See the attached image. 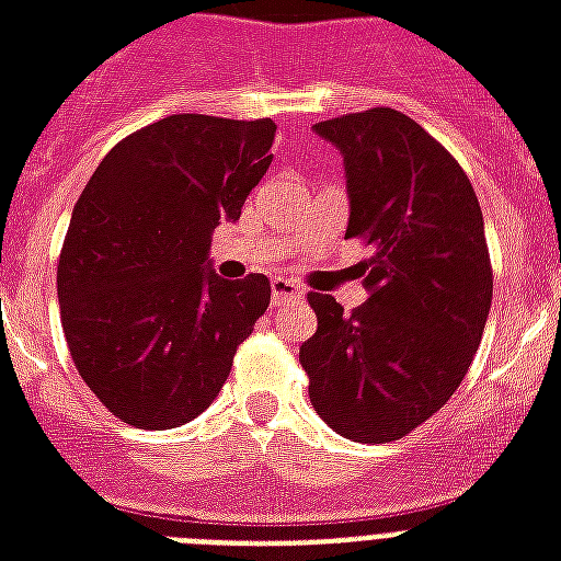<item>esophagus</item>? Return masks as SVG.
I'll return each instance as SVG.
<instances>
[{"mask_svg":"<svg viewBox=\"0 0 561 561\" xmlns=\"http://www.w3.org/2000/svg\"><path fill=\"white\" fill-rule=\"evenodd\" d=\"M299 297H302V294H299V288L290 279H273L271 282L273 306H282V302H294V299H299Z\"/></svg>","mask_w":561,"mask_h":561,"instance_id":"esophagus-1","label":"esophagus"}]
</instances>
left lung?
I'll list each match as a JSON object with an SVG mask.
<instances>
[{
  "label": "left lung",
  "instance_id": "8db88e82",
  "mask_svg": "<svg viewBox=\"0 0 561 561\" xmlns=\"http://www.w3.org/2000/svg\"><path fill=\"white\" fill-rule=\"evenodd\" d=\"M314 130L343 153L350 227L373 255L352 314L308 294L317 332L299 346L308 396L352 443H390L451 399L492 306L483 211L466 171L425 127L373 107Z\"/></svg>",
  "mask_w": 561,
  "mask_h": 561
}]
</instances>
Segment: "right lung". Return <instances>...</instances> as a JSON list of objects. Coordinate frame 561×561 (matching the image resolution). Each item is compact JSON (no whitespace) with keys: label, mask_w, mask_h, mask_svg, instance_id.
I'll list each match as a JSON object with an SVG mask.
<instances>
[{"label":"right lung","mask_w":561,"mask_h":561,"mask_svg":"<svg viewBox=\"0 0 561 561\" xmlns=\"http://www.w3.org/2000/svg\"><path fill=\"white\" fill-rule=\"evenodd\" d=\"M271 118L180 113L101 160L69 220L57 302L75 367L104 408L169 431L209 408L271 306L264 273L220 279L211 232L267 174Z\"/></svg>","instance_id":"1"}]
</instances>
